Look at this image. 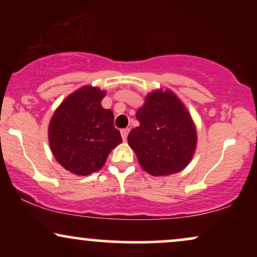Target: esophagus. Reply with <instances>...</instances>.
<instances>
[{
  "label": "esophagus",
  "mask_w": 257,
  "mask_h": 257,
  "mask_svg": "<svg viewBox=\"0 0 257 257\" xmlns=\"http://www.w3.org/2000/svg\"><path fill=\"white\" fill-rule=\"evenodd\" d=\"M128 133H129V129H122V131H120V135H122V139L123 140H126V138H128Z\"/></svg>",
  "instance_id": "esophagus-1"
}]
</instances>
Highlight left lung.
<instances>
[{
  "label": "left lung",
  "mask_w": 257,
  "mask_h": 257,
  "mask_svg": "<svg viewBox=\"0 0 257 257\" xmlns=\"http://www.w3.org/2000/svg\"><path fill=\"white\" fill-rule=\"evenodd\" d=\"M137 118L140 125L129 133L128 143L143 169L153 176L181 172L196 151L197 132L178 96L161 89L147 94Z\"/></svg>",
  "instance_id": "left-lung-1"
}]
</instances>
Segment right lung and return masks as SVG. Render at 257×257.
<instances>
[{
  "instance_id": "add662e5",
  "label": "right lung",
  "mask_w": 257,
  "mask_h": 257,
  "mask_svg": "<svg viewBox=\"0 0 257 257\" xmlns=\"http://www.w3.org/2000/svg\"><path fill=\"white\" fill-rule=\"evenodd\" d=\"M105 94L90 85L79 88L61 102L49 123L53 155L59 164L77 175L101 169L108 153L122 143L113 125V112L101 106Z\"/></svg>"
}]
</instances>
